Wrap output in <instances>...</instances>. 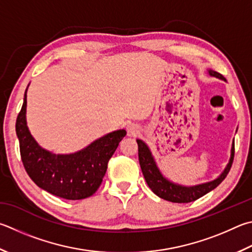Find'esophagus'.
I'll return each mask as SVG.
<instances>
[{"label": "esophagus", "mask_w": 252, "mask_h": 252, "mask_svg": "<svg viewBox=\"0 0 252 252\" xmlns=\"http://www.w3.org/2000/svg\"><path fill=\"white\" fill-rule=\"evenodd\" d=\"M126 131H127V134L129 135H135L139 133V126L134 125V123H131L126 126Z\"/></svg>", "instance_id": "1"}]
</instances>
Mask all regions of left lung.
Masks as SVG:
<instances>
[{
  "label": "left lung",
  "instance_id": "1",
  "mask_svg": "<svg viewBox=\"0 0 252 252\" xmlns=\"http://www.w3.org/2000/svg\"><path fill=\"white\" fill-rule=\"evenodd\" d=\"M208 74L212 77H216L218 79H221L226 81L223 78V76L219 74L217 71H214L212 69H208ZM139 146V161L140 166L143 176L145 178L146 183L151 189H152L155 195H158V197H161L168 202L172 203H190L194 200L198 199L202 196L209 193L210 190L220 184V183L225 180L227 174L229 173L232 161H234V155H235V142H232L231 150H230V158L229 162L225 167V170L219 175L217 178H215L214 181L206 182L203 184L194 185V186H185L177 184L168 180L163 175L162 172L159 171L157 162H155L154 157L151 152L148 144L140 139H136Z\"/></svg>",
  "mask_w": 252,
  "mask_h": 252
}]
</instances>
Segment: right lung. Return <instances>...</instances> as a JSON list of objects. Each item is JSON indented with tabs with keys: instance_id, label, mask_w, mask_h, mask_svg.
<instances>
[{
	"instance_id": "obj_1",
	"label": "right lung",
	"mask_w": 252,
	"mask_h": 252,
	"mask_svg": "<svg viewBox=\"0 0 252 252\" xmlns=\"http://www.w3.org/2000/svg\"><path fill=\"white\" fill-rule=\"evenodd\" d=\"M26 93L27 89L15 126L23 165L32 181L42 189L65 199H84L94 194L101 185L109 159L126 131L110 132L75 153H53L42 148L29 130Z\"/></svg>"
}]
</instances>
